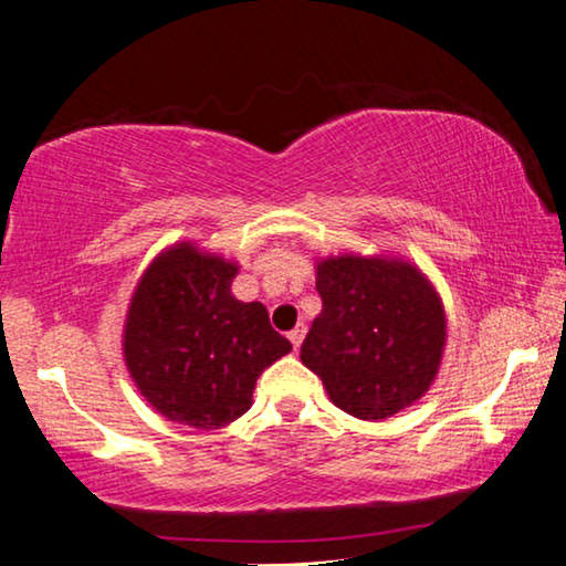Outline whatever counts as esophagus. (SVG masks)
I'll use <instances>...</instances> for the list:
<instances>
[{"instance_id": "obj_1", "label": "esophagus", "mask_w": 566, "mask_h": 566, "mask_svg": "<svg viewBox=\"0 0 566 566\" xmlns=\"http://www.w3.org/2000/svg\"><path fill=\"white\" fill-rule=\"evenodd\" d=\"M303 337H306V326H303V324L296 326V329H293V332H289V339H291V344H293V349L301 347Z\"/></svg>"}]
</instances>
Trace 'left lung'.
Here are the masks:
<instances>
[{
    "instance_id": "obj_1",
    "label": "left lung",
    "mask_w": 566,
    "mask_h": 566,
    "mask_svg": "<svg viewBox=\"0 0 566 566\" xmlns=\"http://www.w3.org/2000/svg\"><path fill=\"white\" fill-rule=\"evenodd\" d=\"M322 314L301 344V363L332 403L380 421L416 403L444 355L447 318L419 268L398 258L339 255L316 265Z\"/></svg>"
}]
</instances>
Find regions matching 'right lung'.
Here are the masks:
<instances>
[{
    "mask_svg": "<svg viewBox=\"0 0 566 566\" xmlns=\"http://www.w3.org/2000/svg\"><path fill=\"white\" fill-rule=\"evenodd\" d=\"M234 263L178 242L137 283L125 363L155 411L193 429H222L252 406L260 373L291 352L260 301L232 296Z\"/></svg>",
    "mask_w": 566,
    "mask_h": 566,
    "instance_id": "obj_1",
    "label": "right lung"
}]
</instances>
